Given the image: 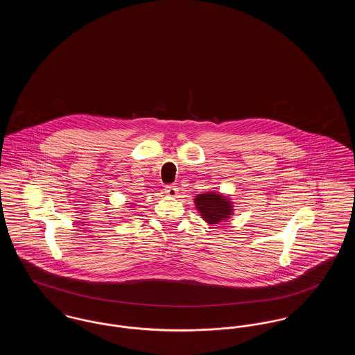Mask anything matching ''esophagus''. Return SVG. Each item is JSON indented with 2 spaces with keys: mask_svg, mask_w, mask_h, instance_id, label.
<instances>
[{
  "mask_svg": "<svg viewBox=\"0 0 355 355\" xmlns=\"http://www.w3.org/2000/svg\"><path fill=\"white\" fill-rule=\"evenodd\" d=\"M165 193L169 196V197H178V187L177 186H166L165 189Z\"/></svg>",
  "mask_w": 355,
  "mask_h": 355,
  "instance_id": "34e87169",
  "label": "esophagus"
}]
</instances>
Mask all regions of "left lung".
Segmentation results:
<instances>
[{
    "label": "left lung",
    "mask_w": 355,
    "mask_h": 355,
    "mask_svg": "<svg viewBox=\"0 0 355 355\" xmlns=\"http://www.w3.org/2000/svg\"><path fill=\"white\" fill-rule=\"evenodd\" d=\"M196 210L209 225L227 222L234 216V203L229 196L220 191H206L194 197Z\"/></svg>",
    "instance_id": "8db88e82"
}]
</instances>
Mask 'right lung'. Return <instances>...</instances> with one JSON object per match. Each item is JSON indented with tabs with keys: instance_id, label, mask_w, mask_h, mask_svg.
Returning a JSON list of instances; mask_svg holds the SVG:
<instances>
[{
	"instance_id": "1",
	"label": "right lung",
	"mask_w": 355,
	"mask_h": 355,
	"mask_svg": "<svg viewBox=\"0 0 355 355\" xmlns=\"http://www.w3.org/2000/svg\"><path fill=\"white\" fill-rule=\"evenodd\" d=\"M132 207H137V203H129Z\"/></svg>"
}]
</instances>
